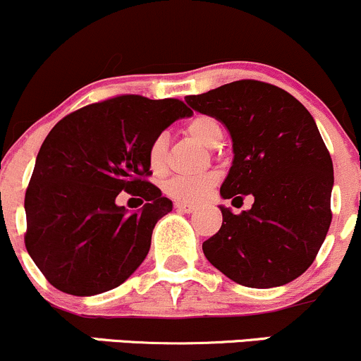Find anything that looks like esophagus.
<instances>
[{
	"mask_svg": "<svg viewBox=\"0 0 361 361\" xmlns=\"http://www.w3.org/2000/svg\"><path fill=\"white\" fill-rule=\"evenodd\" d=\"M174 207H176L178 211L190 214V212L195 211L197 205H193V204H187V202H174Z\"/></svg>",
	"mask_w": 361,
	"mask_h": 361,
	"instance_id": "1",
	"label": "esophagus"
}]
</instances>
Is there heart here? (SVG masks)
<instances>
[{
  "label": "heart",
  "instance_id": "obj_1",
  "mask_svg": "<svg viewBox=\"0 0 361 361\" xmlns=\"http://www.w3.org/2000/svg\"><path fill=\"white\" fill-rule=\"evenodd\" d=\"M185 132L202 145L209 149L221 147L224 138V132L221 123L209 114H197L185 125ZM147 162L150 171L154 174H162L168 168V137L166 133H159L150 140L147 147ZM216 183V174L204 173L197 176H185L176 174L166 181L164 188L168 195L181 202H197L211 190Z\"/></svg>",
  "mask_w": 361,
  "mask_h": 361
}]
</instances>
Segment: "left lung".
<instances>
[{
  "label": "left lung",
  "mask_w": 361,
  "mask_h": 361,
  "mask_svg": "<svg viewBox=\"0 0 361 361\" xmlns=\"http://www.w3.org/2000/svg\"><path fill=\"white\" fill-rule=\"evenodd\" d=\"M185 101L231 135L235 157L221 197H253L241 214L221 205L223 226L204 241V255L241 286L291 283L315 260L332 219L334 169L314 118L286 90L259 80L231 82Z\"/></svg>",
  "instance_id": "8db88e82"
}]
</instances>
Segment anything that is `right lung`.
Wrapping results in <instances>:
<instances>
[{"label": "right lung", "instance_id": "1", "mask_svg": "<svg viewBox=\"0 0 361 361\" xmlns=\"http://www.w3.org/2000/svg\"><path fill=\"white\" fill-rule=\"evenodd\" d=\"M192 114L178 99L118 96L54 125L25 192V247L56 290L99 295L144 262L154 226L173 211V202L147 181V147ZM121 191L140 196L145 207L130 214L116 204Z\"/></svg>", "mask_w": 361, "mask_h": 361}]
</instances>
